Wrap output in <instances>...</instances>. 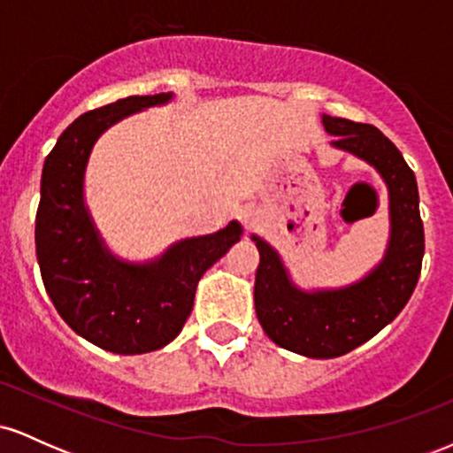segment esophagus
<instances>
[{
	"label": "esophagus",
	"instance_id": "34e87169",
	"mask_svg": "<svg viewBox=\"0 0 453 453\" xmlns=\"http://www.w3.org/2000/svg\"><path fill=\"white\" fill-rule=\"evenodd\" d=\"M241 221H242L244 227H253V226H256V223H257L256 211H249V209L241 211Z\"/></svg>",
	"mask_w": 453,
	"mask_h": 453
}]
</instances>
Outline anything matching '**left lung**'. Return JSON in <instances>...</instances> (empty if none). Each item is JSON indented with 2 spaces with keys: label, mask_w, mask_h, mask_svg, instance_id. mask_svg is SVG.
<instances>
[{
  "label": "left lung",
  "mask_w": 453,
  "mask_h": 453,
  "mask_svg": "<svg viewBox=\"0 0 453 453\" xmlns=\"http://www.w3.org/2000/svg\"><path fill=\"white\" fill-rule=\"evenodd\" d=\"M332 147L347 150L381 174L389 197L386 256L366 277L339 289L306 292L289 279L283 259L253 234L259 251L256 313L268 339L306 357H339L381 332L409 303L424 257L418 180L389 138L368 123L321 114Z\"/></svg>",
  "instance_id": "1"
}]
</instances>
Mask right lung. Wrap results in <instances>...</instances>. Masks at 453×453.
Instances as JSON below:
<instances>
[{"instance_id": "obj_1", "label": "right lung", "mask_w": 453, "mask_h": 453, "mask_svg": "<svg viewBox=\"0 0 453 453\" xmlns=\"http://www.w3.org/2000/svg\"><path fill=\"white\" fill-rule=\"evenodd\" d=\"M173 100L132 96L85 112L46 155L35 215V256L46 294L76 334L102 349L134 356L168 345L194 309L202 274L242 236L238 221L174 242L144 264L114 257L85 204V170L97 138L129 114Z\"/></svg>"}]
</instances>
